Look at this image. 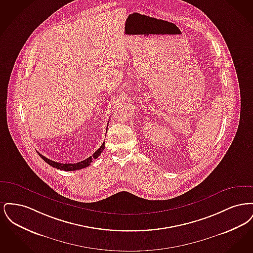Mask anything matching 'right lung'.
<instances>
[{
	"label": "right lung",
	"instance_id": "right-lung-1",
	"mask_svg": "<svg viewBox=\"0 0 253 253\" xmlns=\"http://www.w3.org/2000/svg\"><path fill=\"white\" fill-rule=\"evenodd\" d=\"M104 147H105V146H104V142H103L102 145L96 150L94 154H93V156L86 158L85 160H83V161H81V162L74 163V164H71V163H66V164L59 163V162L50 160L48 158L42 156L40 153H38V154H39V156L42 157L50 166H52V167H54V168L59 169H62V170H68V171H70V170H77V169H81L88 167V166L91 164V162H93L94 159H96L97 157L101 155V153H102L103 150H104Z\"/></svg>",
	"mask_w": 253,
	"mask_h": 253
}]
</instances>
